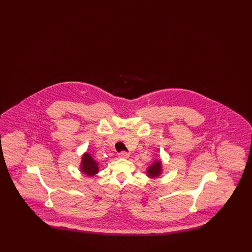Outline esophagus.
I'll return each instance as SVG.
<instances>
[{"label": "esophagus", "mask_w": 252, "mask_h": 252, "mask_svg": "<svg viewBox=\"0 0 252 252\" xmlns=\"http://www.w3.org/2000/svg\"><path fill=\"white\" fill-rule=\"evenodd\" d=\"M128 156H129V154L126 151H122L119 153V158H128Z\"/></svg>", "instance_id": "34e87169"}]
</instances>
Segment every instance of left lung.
<instances>
[{
    "label": "left lung",
    "mask_w": 252,
    "mask_h": 252,
    "mask_svg": "<svg viewBox=\"0 0 252 252\" xmlns=\"http://www.w3.org/2000/svg\"><path fill=\"white\" fill-rule=\"evenodd\" d=\"M147 175L150 178H156L158 177L161 173V161L156 160L152 165H150L147 169Z\"/></svg>",
    "instance_id": "8db88e82"
}]
</instances>
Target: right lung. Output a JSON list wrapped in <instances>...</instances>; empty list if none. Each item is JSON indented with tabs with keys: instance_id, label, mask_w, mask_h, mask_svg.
<instances>
[{
	"instance_id": "add662e5",
	"label": "right lung",
	"mask_w": 252,
	"mask_h": 252,
	"mask_svg": "<svg viewBox=\"0 0 252 252\" xmlns=\"http://www.w3.org/2000/svg\"><path fill=\"white\" fill-rule=\"evenodd\" d=\"M81 170L88 176H94L98 172V163L88 153L83 155L81 162Z\"/></svg>"
}]
</instances>
